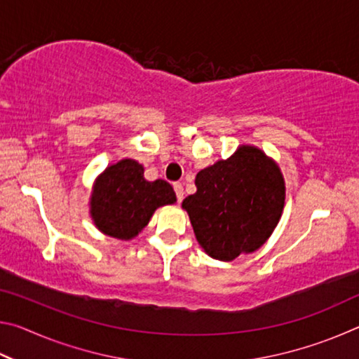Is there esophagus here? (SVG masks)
<instances>
[{"instance_id": "1", "label": "esophagus", "mask_w": 359, "mask_h": 359, "mask_svg": "<svg viewBox=\"0 0 359 359\" xmlns=\"http://www.w3.org/2000/svg\"><path fill=\"white\" fill-rule=\"evenodd\" d=\"M174 187V191H175V196H177V201L180 203L182 199H184V187H182L180 182H175L172 185Z\"/></svg>"}]
</instances>
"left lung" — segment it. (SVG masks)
<instances>
[{
	"instance_id": "left-lung-1",
	"label": "left lung",
	"mask_w": 359,
	"mask_h": 359,
	"mask_svg": "<svg viewBox=\"0 0 359 359\" xmlns=\"http://www.w3.org/2000/svg\"><path fill=\"white\" fill-rule=\"evenodd\" d=\"M196 193L184 199L196 239L205 253L220 261L253 252L280 220L285 185L263 151L242 145L228 160L199 171Z\"/></svg>"
}]
</instances>
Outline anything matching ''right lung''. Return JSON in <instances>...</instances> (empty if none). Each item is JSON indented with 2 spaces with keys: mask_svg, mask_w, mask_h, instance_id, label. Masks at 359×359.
<instances>
[{
  "mask_svg": "<svg viewBox=\"0 0 359 359\" xmlns=\"http://www.w3.org/2000/svg\"><path fill=\"white\" fill-rule=\"evenodd\" d=\"M174 203L175 193L166 180L147 182L137 161L121 160L96 182L92 217L104 234L131 239L149 223L156 208Z\"/></svg>",
  "mask_w": 359,
  "mask_h": 359,
  "instance_id": "obj_1",
  "label": "right lung"
}]
</instances>
